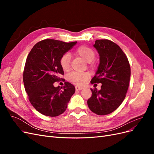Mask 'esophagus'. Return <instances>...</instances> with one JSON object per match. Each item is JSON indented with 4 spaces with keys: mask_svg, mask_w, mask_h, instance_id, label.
I'll return each mask as SVG.
<instances>
[{
    "mask_svg": "<svg viewBox=\"0 0 154 154\" xmlns=\"http://www.w3.org/2000/svg\"><path fill=\"white\" fill-rule=\"evenodd\" d=\"M75 88H76V91H80V90H82L83 88L82 87H80V86H76Z\"/></svg>",
    "mask_w": 154,
    "mask_h": 154,
    "instance_id": "obj_1",
    "label": "esophagus"
}]
</instances>
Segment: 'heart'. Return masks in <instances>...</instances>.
Instances as JSON below:
<instances>
[{"label":"heart","mask_w":154,"mask_h":154,"mask_svg":"<svg viewBox=\"0 0 154 154\" xmlns=\"http://www.w3.org/2000/svg\"><path fill=\"white\" fill-rule=\"evenodd\" d=\"M78 55L87 62H91L94 58L95 53L90 48L87 46H81L76 50ZM71 55L69 53L64 54L60 58V66L64 71H69L71 69ZM90 77V74L87 72L74 71L69 74L67 80L74 84L78 85H83Z\"/></svg>","instance_id":"1"}]
</instances>
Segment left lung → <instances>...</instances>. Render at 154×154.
<instances>
[{
	"mask_svg": "<svg viewBox=\"0 0 154 154\" xmlns=\"http://www.w3.org/2000/svg\"><path fill=\"white\" fill-rule=\"evenodd\" d=\"M100 55V64L92 83L102 85L91 88L88 108L97 115L112 112L122 103L128 90L130 67L127 56L117 44L109 40H97L93 45Z\"/></svg>",
	"mask_w": 154,
	"mask_h": 154,
	"instance_id": "obj_1",
	"label": "left lung"
}]
</instances>
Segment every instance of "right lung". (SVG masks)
<instances>
[{
	"mask_svg": "<svg viewBox=\"0 0 154 154\" xmlns=\"http://www.w3.org/2000/svg\"><path fill=\"white\" fill-rule=\"evenodd\" d=\"M76 43L44 40L36 44L27 56L23 81L30 103L40 113L56 117L66 111L75 87L66 82L62 90V87H55L53 83L64 74L60 58Z\"/></svg>",
	"mask_w": 154,
	"mask_h": 154,
	"instance_id": "obj_1",
	"label": "right lung"
}]
</instances>
